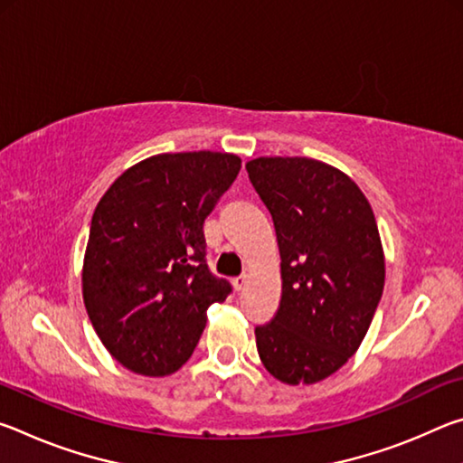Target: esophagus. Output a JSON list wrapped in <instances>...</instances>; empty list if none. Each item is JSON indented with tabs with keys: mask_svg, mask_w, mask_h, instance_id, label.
<instances>
[{
	"mask_svg": "<svg viewBox=\"0 0 463 463\" xmlns=\"http://www.w3.org/2000/svg\"><path fill=\"white\" fill-rule=\"evenodd\" d=\"M245 286H247V276H239V278L232 279V288L237 289V292H241V289Z\"/></svg>",
	"mask_w": 463,
	"mask_h": 463,
	"instance_id": "esophagus-1",
	"label": "esophagus"
}]
</instances>
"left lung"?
<instances>
[{
  "mask_svg": "<svg viewBox=\"0 0 463 463\" xmlns=\"http://www.w3.org/2000/svg\"><path fill=\"white\" fill-rule=\"evenodd\" d=\"M247 174L276 226L281 300L255 328L273 378L298 386L328 378L362 345L386 263L370 202L349 175L308 156H260Z\"/></svg>",
  "mask_w": 463,
  "mask_h": 463,
  "instance_id": "8db88e82",
  "label": "left lung"
}]
</instances>
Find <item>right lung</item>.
Returning a JSON list of instances; mask_svg holds the SVG:
<instances>
[{
    "label": "right lung",
    "mask_w": 463,
    "mask_h": 463,
    "mask_svg": "<svg viewBox=\"0 0 463 463\" xmlns=\"http://www.w3.org/2000/svg\"><path fill=\"white\" fill-rule=\"evenodd\" d=\"M241 171L232 153H163L128 167L98 202L83 257L93 328L127 370L161 378L198 345L231 284L206 265L203 221Z\"/></svg>",
    "instance_id": "obj_1"
}]
</instances>
